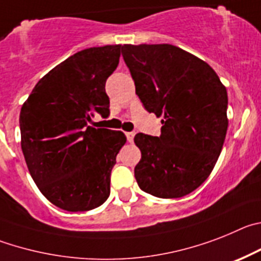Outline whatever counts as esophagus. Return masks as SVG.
I'll list each match as a JSON object with an SVG mask.
<instances>
[{
  "label": "esophagus",
  "instance_id": "esophagus-1",
  "mask_svg": "<svg viewBox=\"0 0 261 261\" xmlns=\"http://www.w3.org/2000/svg\"><path fill=\"white\" fill-rule=\"evenodd\" d=\"M134 136H135V133H134V131H130V133H126V138H127V140L130 143L134 140Z\"/></svg>",
  "mask_w": 261,
  "mask_h": 261
}]
</instances>
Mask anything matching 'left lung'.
I'll list each match as a JSON object with an SVG mask.
<instances>
[{"instance_id":"8db88e82","label":"left lung","mask_w":261,"mask_h":261,"mask_svg":"<svg viewBox=\"0 0 261 261\" xmlns=\"http://www.w3.org/2000/svg\"><path fill=\"white\" fill-rule=\"evenodd\" d=\"M145 109L163 117L161 135L136 134L140 189L157 198H182L210 177L227 131V92L215 70L170 44L122 46Z\"/></svg>"}]
</instances>
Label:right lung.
Listing matches in <instances>:
<instances>
[{
  "mask_svg": "<svg viewBox=\"0 0 261 261\" xmlns=\"http://www.w3.org/2000/svg\"><path fill=\"white\" fill-rule=\"evenodd\" d=\"M121 48L75 53L37 82L20 109V144L30 174L61 210L84 212L109 198L110 173L126 136L88 122L95 112L109 116L105 83L118 66Z\"/></svg>",
  "mask_w": 261,
  "mask_h": 261,
  "instance_id": "right-lung-1",
  "label": "right lung"
}]
</instances>
